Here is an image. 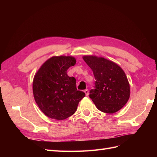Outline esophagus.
<instances>
[{"label": "esophagus", "mask_w": 157, "mask_h": 157, "mask_svg": "<svg viewBox=\"0 0 157 157\" xmlns=\"http://www.w3.org/2000/svg\"><path fill=\"white\" fill-rule=\"evenodd\" d=\"M84 92H85L86 96H88V94H89V91H88V89H86Z\"/></svg>", "instance_id": "34e87169"}]
</instances>
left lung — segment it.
Listing matches in <instances>:
<instances>
[{
  "mask_svg": "<svg viewBox=\"0 0 157 157\" xmlns=\"http://www.w3.org/2000/svg\"><path fill=\"white\" fill-rule=\"evenodd\" d=\"M83 59L94 73L95 89L90 98L99 111L115 113L123 107L129 98L130 87L124 71L117 63L104 57L85 55Z\"/></svg>",
  "mask_w": 157,
  "mask_h": 157,
  "instance_id": "1",
  "label": "left lung"
}]
</instances>
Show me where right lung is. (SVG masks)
Here are the masks:
<instances>
[{
    "label": "right lung",
    "instance_id": "1",
    "mask_svg": "<svg viewBox=\"0 0 157 157\" xmlns=\"http://www.w3.org/2000/svg\"><path fill=\"white\" fill-rule=\"evenodd\" d=\"M72 56H54L43 63L33 80L36 104L48 117L63 120L74 114L85 93L76 88V80L67 74L75 65Z\"/></svg>",
    "mask_w": 157,
    "mask_h": 157
}]
</instances>
